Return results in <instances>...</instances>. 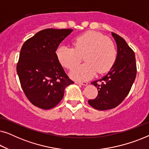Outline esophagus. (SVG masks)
Segmentation results:
<instances>
[{
  "instance_id": "1",
  "label": "esophagus",
  "mask_w": 149,
  "mask_h": 149,
  "mask_svg": "<svg viewBox=\"0 0 149 149\" xmlns=\"http://www.w3.org/2000/svg\"><path fill=\"white\" fill-rule=\"evenodd\" d=\"M74 83L76 84H79V85H87V83L85 82V81H75Z\"/></svg>"
}]
</instances>
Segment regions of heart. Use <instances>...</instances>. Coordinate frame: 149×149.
<instances>
[{
    "mask_svg": "<svg viewBox=\"0 0 149 149\" xmlns=\"http://www.w3.org/2000/svg\"><path fill=\"white\" fill-rule=\"evenodd\" d=\"M73 48L60 46L56 51L57 58L62 66L72 68L84 56V64L73 68L70 77L76 80L90 79L96 74L110 70L115 62L117 49L112 40L98 32L88 31L72 40Z\"/></svg>",
    "mask_w": 149,
    "mask_h": 149,
    "instance_id": "1",
    "label": "heart"
}]
</instances>
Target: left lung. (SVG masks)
<instances>
[{
  "mask_svg": "<svg viewBox=\"0 0 149 149\" xmlns=\"http://www.w3.org/2000/svg\"><path fill=\"white\" fill-rule=\"evenodd\" d=\"M117 46L115 64L108 74L91 83L97 87V96L89 100L91 107L100 111L112 109L119 105L129 93L136 77L135 54L125 40L112 32Z\"/></svg>",
  "mask_w": 149,
  "mask_h": 149,
  "instance_id": "8db88e82",
  "label": "left lung"
}]
</instances>
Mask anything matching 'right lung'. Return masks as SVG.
Returning a JSON list of instances; mask_svg holds the SVG:
<instances>
[{
  "label": "right lung",
  "instance_id": "right-lung-1",
  "mask_svg": "<svg viewBox=\"0 0 149 149\" xmlns=\"http://www.w3.org/2000/svg\"><path fill=\"white\" fill-rule=\"evenodd\" d=\"M72 29L40 30L24 42L17 73L26 96L32 104L47 110L58 105L64 89L74 82L66 74L56 56L60 42Z\"/></svg>",
  "mask_w": 149,
  "mask_h": 149
}]
</instances>
